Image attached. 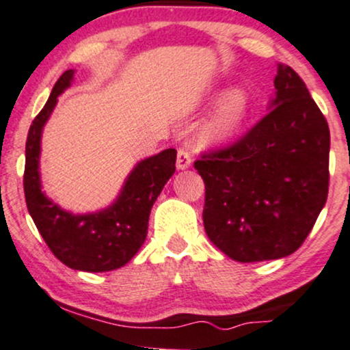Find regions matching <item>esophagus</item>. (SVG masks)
<instances>
[{"mask_svg": "<svg viewBox=\"0 0 350 350\" xmlns=\"http://www.w3.org/2000/svg\"><path fill=\"white\" fill-rule=\"evenodd\" d=\"M191 167V155L188 149H178V155H176V168L178 170H187Z\"/></svg>", "mask_w": 350, "mask_h": 350, "instance_id": "esophagus-1", "label": "esophagus"}]
</instances>
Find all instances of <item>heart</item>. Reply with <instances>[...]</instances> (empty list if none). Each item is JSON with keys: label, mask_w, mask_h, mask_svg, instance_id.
I'll return each instance as SVG.
<instances>
[{"label": "heart", "mask_w": 350, "mask_h": 350, "mask_svg": "<svg viewBox=\"0 0 350 350\" xmlns=\"http://www.w3.org/2000/svg\"><path fill=\"white\" fill-rule=\"evenodd\" d=\"M213 98L219 101L198 129V141L204 147L223 146L231 141L247 121L254 105L252 94L244 86L216 88Z\"/></svg>", "instance_id": "heart-1"}]
</instances>
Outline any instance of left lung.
<instances>
[{
  "instance_id": "1",
  "label": "left lung",
  "mask_w": 350,
  "mask_h": 350,
  "mask_svg": "<svg viewBox=\"0 0 350 350\" xmlns=\"http://www.w3.org/2000/svg\"><path fill=\"white\" fill-rule=\"evenodd\" d=\"M269 113L241 141L196 160L209 241L236 262L297 250L327 200L331 135L305 81L278 67Z\"/></svg>"
}]
</instances>
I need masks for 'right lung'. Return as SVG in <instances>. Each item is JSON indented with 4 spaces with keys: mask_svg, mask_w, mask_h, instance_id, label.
I'll list each match as a JSON object with an SVG mask.
<instances>
[{
    "mask_svg": "<svg viewBox=\"0 0 350 350\" xmlns=\"http://www.w3.org/2000/svg\"><path fill=\"white\" fill-rule=\"evenodd\" d=\"M73 70L64 72L47 103L29 127L24 168V195L29 215L62 264L80 272L121 269L142 247L150 209L175 174L176 150L165 149L135 163L113 203L92 213H72L52 201L40 182L42 131L59 96L70 88Z\"/></svg>",
    "mask_w": 350,
    "mask_h": 350,
    "instance_id": "obj_1",
    "label": "right lung"
}]
</instances>
